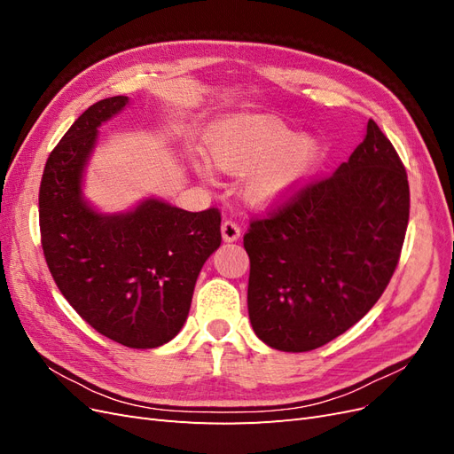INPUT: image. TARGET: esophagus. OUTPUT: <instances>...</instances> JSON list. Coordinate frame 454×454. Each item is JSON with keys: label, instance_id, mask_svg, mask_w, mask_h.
Returning a JSON list of instances; mask_svg holds the SVG:
<instances>
[{"label": "esophagus", "instance_id": "34e87169", "mask_svg": "<svg viewBox=\"0 0 454 454\" xmlns=\"http://www.w3.org/2000/svg\"><path fill=\"white\" fill-rule=\"evenodd\" d=\"M222 237L225 242H235L240 239V227L232 222V219H225L222 223Z\"/></svg>", "mask_w": 454, "mask_h": 454}]
</instances>
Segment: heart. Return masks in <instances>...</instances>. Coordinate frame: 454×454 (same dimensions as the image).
I'll return each mask as SVG.
<instances>
[{"label":"heart","mask_w":454,"mask_h":454,"mask_svg":"<svg viewBox=\"0 0 454 454\" xmlns=\"http://www.w3.org/2000/svg\"><path fill=\"white\" fill-rule=\"evenodd\" d=\"M206 151L214 167L242 174L244 195L261 208L294 199L322 162L324 149L312 136H297L270 115H237L210 132ZM199 172L210 167L199 162Z\"/></svg>","instance_id":"b5f03b06"}]
</instances>
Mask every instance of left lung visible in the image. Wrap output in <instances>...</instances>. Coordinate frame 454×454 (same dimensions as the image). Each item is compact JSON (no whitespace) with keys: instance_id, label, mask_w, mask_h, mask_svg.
<instances>
[{"instance_id":"8db88e82","label":"left lung","mask_w":454,"mask_h":454,"mask_svg":"<svg viewBox=\"0 0 454 454\" xmlns=\"http://www.w3.org/2000/svg\"><path fill=\"white\" fill-rule=\"evenodd\" d=\"M409 222L403 162L373 119L348 162L252 217L248 312L255 335L307 352L371 310L400 261Z\"/></svg>"}]
</instances>
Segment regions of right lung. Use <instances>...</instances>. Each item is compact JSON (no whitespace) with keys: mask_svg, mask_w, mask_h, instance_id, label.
<instances>
[{"mask_svg":"<svg viewBox=\"0 0 454 454\" xmlns=\"http://www.w3.org/2000/svg\"><path fill=\"white\" fill-rule=\"evenodd\" d=\"M127 96L92 104L51 151L39 185L47 267L67 303L96 332L129 348H155L180 332L204 261L222 244V212L145 200L100 215L81 199V176L106 119Z\"/></svg>","mask_w":454,"mask_h":454,"instance_id":"add662e5","label":"right lung"}]
</instances>
